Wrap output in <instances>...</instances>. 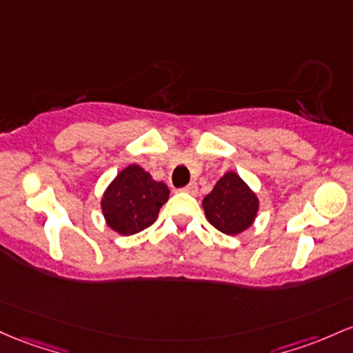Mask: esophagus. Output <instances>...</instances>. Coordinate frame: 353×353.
I'll list each match as a JSON object with an SVG mask.
<instances>
[{
    "mask_svg": "<svg viewBox=\"0 0 353 353\" xmlns=\"http://www.w3.org/2000/svg\"><path fill=\"white\" fill-rule=\"evenodd\" d=\"M184 192H189V194H197V184L196 183H191V184H188L185 185V188L183 189Z\"/></svg>",
    "mask_w": 353,
    "mask_h": 353,
    "instance_id": "obj_1",
    "label": "esophagus"
}]
</instances>
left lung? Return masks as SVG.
Wrapping results in <instances>:
<instances>
[{"label":"left lung","instance_id":"1","mask_svg":"<svg viewBox=\"0 0 353 353\" xmlns=\"http://www.w3.org/2000/svg\"><path fill=\"white\" fill-rule=\"evenodd\" d=\"M203 208L216 230L224 234H239L254 223L259 201L250 185L230 170L204 197Z\"/></svg>","mask_w":353,"mask_h":353}]
</instances>
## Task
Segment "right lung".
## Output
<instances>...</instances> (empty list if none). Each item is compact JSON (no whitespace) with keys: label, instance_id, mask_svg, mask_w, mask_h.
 <instances>
[{"label":"right lung","instance_id":"add662e5","mask_svg":"<svg viewBox=\"0 0 353 353\" xmlns=\"http://www.w3.org/2000/svg\"><path fill=\"white\" fill-rule=\"evenodd\" d=\"M168 199V185L154 181L141 165L130 164L108 184L100 206L108 228L130 236L154 224Z\"/></svg>","mask_w":353,"mask_h":353}]
</instances>
